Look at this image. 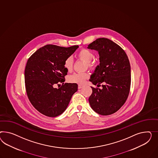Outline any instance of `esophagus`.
<instances>
[{"instance_id": "34e87169", "label": "esophagus", "mask_w": 158, "mask_h": 158, "mask_svg": "<svg viewBox=\"0 0 158 158\" xmlns=\"http://www.w3.org/2000/svg\"><path fill=\"white\" fill-rule=\"evenodd\" d=\"M83 87V85H78V89H81Z\"/></svg>"}]
</instances>
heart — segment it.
Listing matches in <instances>:
<instances>
[{
	"label": "heart",
	"mask_w": 158,
	"mask_h": 158,
	"mask_svg": "<svg viewBox=\"0 0 158 158\" xmlns=\"http://www.w3.org/2000/svg\"><path fill=\"white\" fill-rule=\"evenodd\" d=\"M77 59L85 61V68L93 69L97 67V61L94 59V53L89 49L82 48L77 54ZM73 65V61L71 57H68L64 60V68L68 72L72 71ZM89 77V74L86 72L85 73H74L68 78V81L73 83H77L78 85H83L85 81Z\"/></svg>",
	"instance_id": "1"
}]
</instances>
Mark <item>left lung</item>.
<instances>
[{
  "mask_svg": "<svg viewBox=\"0 0 158 158\" xmlns=\"http://www.w3.org/2000/svg\"><path fill=\"white\" fill-rule=\"evenodd\" d=\"M88 48L98 51L100 61L90 81L98 87L103 84L102 89L91 87L90 106L99 114L110 115L123 106L129 94V60L123 49L109 39H97Z\"/></svg>",
  "mask_w": 158,
  "mask_h": 158,
  "instance_id": "8db88e82",
  "label": "left lung"
}]
</instances>
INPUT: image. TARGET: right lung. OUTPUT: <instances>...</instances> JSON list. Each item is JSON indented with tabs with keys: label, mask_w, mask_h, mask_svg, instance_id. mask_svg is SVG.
<instances>
[{
	"label": "right lung",
	"mask_w": 158,
	"mask_h": 158,
	"mask_svg": "<svg viewBox=\"0 0 158 158\" xmlns=\"http://www.w3.org/2000/svg\"><path fill=\"white\" fill-rule=\"evenodd\" d=\"M78 47L47 45L35 52L27 60L25 70L27 95L34 108L44 115L55 117L61 114L77 92V83L64 84V77L68 73L64 62ZM60 83L62 85L59 89L54 87Z\"/></svg>",
	"instance_id": "1"
}]
</instances>
